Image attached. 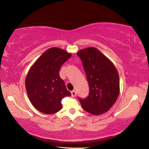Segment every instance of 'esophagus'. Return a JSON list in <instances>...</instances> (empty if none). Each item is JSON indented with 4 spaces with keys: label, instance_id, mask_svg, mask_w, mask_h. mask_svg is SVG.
<instances>
[{
    "label": "esophagus",
    "instance_id": "34e87169",
    "mask_svg": "<svg viewBox=\"0 0 149 149\" xmlns=\"http://www.w3.org/2000/svg\"><path fill=\"white\" fill-rule=\"evenodd\" d=\"M71 96H72V97H76L77 96V93H76V91L74 90H73V91H71Z\"/></svg>",
    "mask_w": 149,
    "mask_h": 149
}]
</instances>
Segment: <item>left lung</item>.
Returning a JSON list of instances; mask_svg holds the SVG:
<instances>
[{
  "label": "left lung",
  "instance_id": "1",
  "mask_svg": "<svg viewBox=\"0 0 149 149\" xmlns=\"http://www.w3.org/2000/svg\"><path fill=\"white\" fill-rule=\"evenodd\" d=\"M77 54L89 86V96L79 98L81 107L94 115L104 114L113 107L119 96L120 78L116 67L96 47L85 48Z\"/></svg>",
  "mask_w": 149,
  "mask_h": 149
}]
</instances>
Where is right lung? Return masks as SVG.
Masks as SVG:
<instances>
[{"instance_id":"obj_1","label":"right lung","mask_w":149,"mask_h":149,"mask_svg":"<svg viewBox=\"0 0 149 149\" xmlns=\"http://www.w3.org/2000/svg\"><path fill=\"white\" fill-rule=\"evenodd\" d=\"M71 53L58 47H51L36 60L27 74L25 86L34 107L42 113L51 114L62 109V100L71 96L60 77L61 66Z\"/></svg>"}]
</instances>
